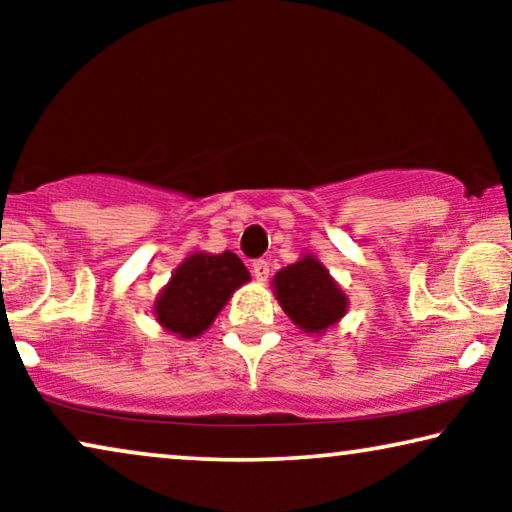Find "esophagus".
Here are the masks:
<instances>
[{"instance_id": "1", "label": "esophagus", "mask_w": 512, "mask_h": 512, "mask_svg": "<svg viewBox=\"0 0 512 512\" xmlns=\"http://www.w3.org/2000/svg\"><path fill=\"white\" fill-rule=\"evenodd\" d=\"M251 275H254L256 282H268L270 277V265L265 261H256L254 265H251Z\"/></svg>"}]
</instances>
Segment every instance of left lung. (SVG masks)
<instances>
[{
	"instance_id": "left-lung-1",
	"label": "left lung",
	"mask_w": 512,
	"mask_h": 512,
	"mask_svg": "<svg viewBox=\"0 0 512 512\" xmlns=\"http://www.w3.org/2000/svg\"><path fill=\"white\" fill-rule=\"evenodd\" d=\"M272 291L293 324L307 335H324L347 314L349 298L314 254H303L272 277Z\"/></svg>"
}]
</instances>
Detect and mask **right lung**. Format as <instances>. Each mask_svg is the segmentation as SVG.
I'll use <instances>...</instances> for the list:
<instances>
[{
	"label": "right lung",
	"mask_w": 512,
	"mask_h": 512,
	"mask_svg": "<svg viewBox=\"0 0 512 512\" xmlns=\"http://www.w3.org/2000/svg\"><path fill=\"white\" fill-rule=\"evenodd\" d=\"M251 279L247 265L233 251L188 254L153 300V317L160 328L193 340L207 331L230 296Z\"/></svg>",
	"instance_id": "1"
}]
</instances>
